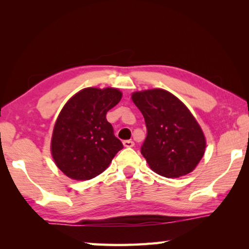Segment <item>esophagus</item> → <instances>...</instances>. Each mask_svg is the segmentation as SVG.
Listing matches in <instances>:
<instances>
[{
  "mask_svg": "<svg viewBox=\"0 0 249 249\" xmlns=\"http://www.w3.org/2000/svg\"><path fill=\"white\" fill-rule=\"evenodd\" d=\"M123 145L125 147H133L134 146V142L133 141H124Z\"/></svg>",
  "mask_w": 249,
  "mask_h": 249,
  "instance_id": "1",
  "label": "esophagus"
}]
</instances>
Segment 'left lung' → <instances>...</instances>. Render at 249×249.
<instances>
[{"mask_svg": "<svg viewBox=\"0 0 249 249\" xmlns=\"http://www.w3.org/2000/svg\"><path fill=\"white\" fill-rule=\"evenodd\" d=\"M132 99L145 119L141 153L151 169L166 178L191 172L203 157L205 138L188 107L161 89L135 92Z\"/></svg>", "mask_w": 249, "mask_h": 249, "instance_id": "obj_1", "label": "left lung"}]
</instances>
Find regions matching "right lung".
I'll return each mask as SVG.
<instances>
[{"label": "right lung", "mask_w": 249, "mask_h": 249, "mask_svg": "<svg viewBox=\"0 0 249 249\" xmlns=\"http://www.w3.org/2000/svg\"><path fill=\"white\" fill-rule=\"evenodd\" d=\"M121 99V92L113 88H87L61 109L53 127L52 154L57 167L69 178H94L123 148L107 121V111Z\"/></svg>", "instance_id": "right-lung-1"}]
</instances>
